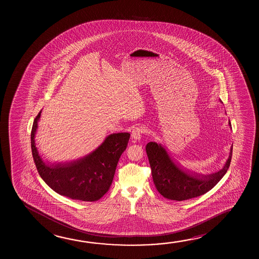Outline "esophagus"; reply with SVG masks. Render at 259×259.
I'll return each instance as SVG.
<instances>
[{
  "instance_id": "obj_1",
  "label": "esophagus",
  "mask_w": 259,
  "mask_h": 259,
  "mask_svg": "<svg viewBox=\"0 0 259 259\" xmlns=\"http://www.w3.org/2000/svg\"><path fill=\"white\" fill-rule=\"evenodd\" d=\"M145 132V127L139 126L136 127L131 133V137L134 140H140L142 138V135Z\"/></svg>"
}]
</instances>
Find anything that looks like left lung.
<instances>
[{
	"label": "left lung",
	"mask_w": 259,
	"mask_h": 259,
	"mask_svg": "<svg viewBox=\"0 0 259 259\" xmlns=\"http://www.w3.org/2000/svg\"><path fill=\"white\" fill-rule=\"evenodd\" d=\"M229 127L231 123L229 121ZM233 145L223 168L215 174H199L184 168L172 159L165 147L155 142L146 145V153L157 191L166 199L186 200L203 195L223 178L229 169Z\"/></svg>",
	"instance_id": "8db88e82"
}]
</instances>
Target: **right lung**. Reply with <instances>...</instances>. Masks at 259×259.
<instances>
[{"label": "right lung", "mask_w": 259, "mask_h": 259, "mask_svg": "<svg viewBox=\"0 0 259 259\" xmlns=\"http://www.w3.org/2000/svg\"><path fill=\"white\" fill-rule=\"evenodd\" d=\"M41 111L35 118L30 135L32 156L40 177L60 195L82 201L101 199L110 188L119 158L126 149L130 134L109 135L93 152L76 160L64 162L44 161L35 143Z\"/></svg>", "instance_id": "obj_1"}]
</instances>
